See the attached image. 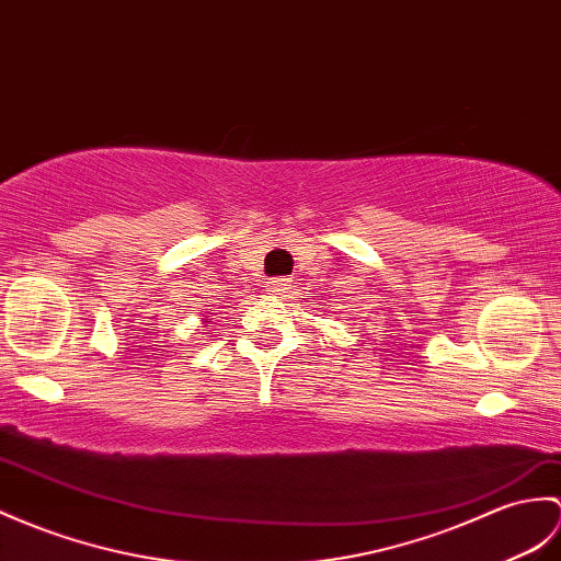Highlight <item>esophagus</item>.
<instances>
[{
    "instance_id": "1",
    "label": "esophagus",
    "mask_w": 561,
    "mask_h": 561,
    "mask_svg": "<svg viewBox=\"0 0 561 561\" xmlns=\"http://www.w3.org/2000/svg\"><path fill=\"white\" fill-rule=\"evenodd\" d=\"M289 289V279H272V282H267V291L270 294H282V291H286Z\"/></svg>"
}]
</instances>
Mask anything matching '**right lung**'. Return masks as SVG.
Listing matches in <instances>:
<instances>
[{"mask_svg":"<svg viewBox=\"0 0 561 561\" xmlns=\"http://www.w3.org/2000/svg\"><path fill=\"white\" fill-rule=\"evenodd\" d=\"M205 322H210V320H207V318H205Z\"/></svg>","mask_w":561,"mask_h":561,"instance_id":"add662e5","label":"right lung"}]
</instances>
